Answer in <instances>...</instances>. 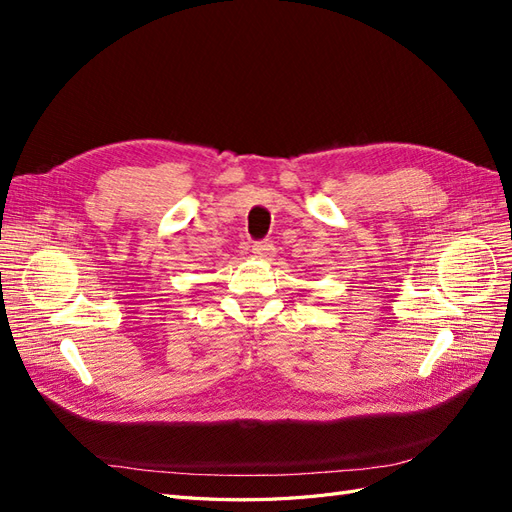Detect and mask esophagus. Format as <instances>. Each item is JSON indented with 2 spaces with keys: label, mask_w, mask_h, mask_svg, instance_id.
Returning a JSON list of instances; mask_svg holds the SVG:
<instances>
[{
  "label": "esophagus",
  "mask_w": 512,
  "mask_h": 512,
  "mask_svg": "<svg viewBox=\"0 0 512 512\" xmlns=\"http://www.w3.org/2000/svg\"><path fill=\"white\" fill-rule=\"evenodd\" d=\"M252 252L258 256V258H269L273 254V245L269 241H256L252 245Z\"/></svg>",
  "instance_id": "34e87169"
}]
</instances>
